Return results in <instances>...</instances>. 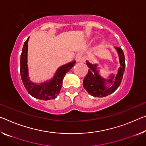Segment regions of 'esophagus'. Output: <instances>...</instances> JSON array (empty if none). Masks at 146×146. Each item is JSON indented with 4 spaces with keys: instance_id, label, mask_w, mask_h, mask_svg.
Instances as JSON below:
<instances>
[{
    "instance_id": "1",
    "label": "esophagus",
    "mask_w": 146,
    "mask_h": 146,
    "mask_svg": "<svg viewBox=\"0 0 146 146\" xmlns=\"http://www.w3.org/2000/svg\"><path fill=\"white\" fill-rule=\"evenodd\" d=\"M75 60L77 62H83L84 60V58L83 57V54L82 52H78L76 54Z\"/></svg>"
}]
</instances>
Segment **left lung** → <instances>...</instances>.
Listing matches in <instances>:
<instances>
[{"label":"left lung","mask_w":146,"mask_h":146,"mask_svg":"<svg viewBox=\"0 0 146 146\" xmlns=\"http://www.w3.org/2000/svg\"><path fill=\"white\" fill-rule=\"evenodd\" d=\"M115 48L118 53L119 63L121 65L115 77L114 75H111L110 78L105 79L99 75V70L97 69L98 65L92 64L88 61H86L87 66L90 69L83 80V86L92 96L98 98L107 96L115 92L121 84L125 68V56L121 48L116 47ZM108 83L111 84L109 87L106 85Z\"/></svg>","instance_id":"8db88e82"}]
</instances>
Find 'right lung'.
<instances>
[{"instance_id": "1", "label": "right lung", "mask_w": 146, "mask_h": 146, "mask_svg": "<svg viewBox=\"0 0 146 146\" xmlns=\"http://www.w3.org/2000/svg\"><path fill=\"white\" fill-rule=\"evenodd\" d=\"M29 38L25 41L21 54L20 73L23 84L27 90L28 93L36 99L47 101L54 99L60 92L62 81L65 75L72 68L75 61L69 62L62 66L57 69L56 73L52 79L41 84H36L31 81L29 78L27 66V52L28 41Z\"/></svg>"}]
</instances>
